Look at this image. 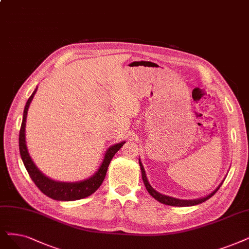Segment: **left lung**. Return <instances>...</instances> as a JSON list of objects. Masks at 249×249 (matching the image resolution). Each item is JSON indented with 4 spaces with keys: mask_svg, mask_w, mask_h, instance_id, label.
Wrapping results in <instances>:
<instances>
[{
    "mask_svg": "<svg viewBox=\"0 0 249 249\" xmlns=\"http://www.w3.org/2000/svg\"><path fill=\"white\" fill-rule=\"evenodd\" d=\"M139 163H140V168H141V172H142V178H143V182H144V185L147 189V191L149 192V194H150L154 199H156L157 201L161 202L163 204H166V205H172V206H192V205H197L199 203H202L204 201H206L207 199H210V198L212 196H213L215 194V192L220 189V187L222 186L223 182L217 186V188L215 189L214 191H213L210 195H207L205 197H202V198H199V199H193V200H182V199H178V198H174V197H170V196H166V195H162L160 193H158L157 191H155L154 189L151 187V185L149 184L148 180H147V177H146V173L144 171V166L141 162L140 159H139Z\"/></svg>",
    "mask_w": 249,
    "mask_h": 249,
    "instance_id": "8db88e82",
    "label": "left lung"
}]
</instances>
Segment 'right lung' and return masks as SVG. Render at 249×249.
Segmentation results:
<instances>
[{"instance_id": "add662e5", "label": "right lung", "mask_w": 249, "mask_h": 249, "mask_svg": "<svg viewBox=\"0 0 249 249\" xmlns=\"http://www.w3.org/2000/svg\"><path fill=\"white\" fill-rule=\"evenodd\" d=\"M37 88L34 91L32 96L28 98L26 105L24 107L23 111V118L22 124L20 127V133H19V151H20L21 159L23 164L26 168V171L31 177L36 187L41 190L45 195L52 198V199L59 200V201H73L77 199H82L93 194L97 189L101 186L103 180L105 178L106 172L109 163H110L112 157L114 154L123 147L125 142H122L111 146L108 149L105 153L103 162L99 167V170L96 172L94 176L89 178L88 180L75 182V183H65V182H57L51 180L48 177H46L34 163L32 157L29 156L26 141H25V123H26V116L29 104H31L35 94L36 93Z\"/></svg>"}]
</instances>
